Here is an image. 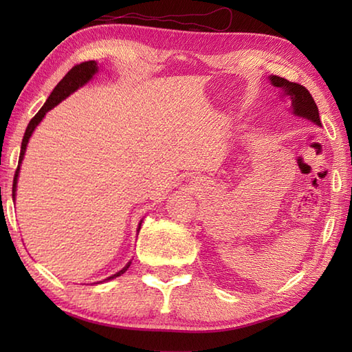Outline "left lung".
Returning a JSON list of instances; mask_svg holds the SVG:
<instances>
[{"label":"left lung","instance_id":"8db88e82","mask_svg":"<svg viewBox=\"0 0 352 352\" xmlns=\"http://www.w3.org/2000/svg\"><path fill=\"white\" fill-rule=\"evenodd\" d=\"M269 81H271L274 87L281 91V98L290 100L292 115L307 119V121H311L313 124L320 126L318 106L307 89L298 83H292V81L281 78L278 76H271Z\"/></svg>","mask_w":352,"mask_h":352}]
</instances>
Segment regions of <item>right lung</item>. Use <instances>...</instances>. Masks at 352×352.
<instances>
[{"mask_svg": "<svg viewBox=\"0 0 352 352\" xmlns=\"http://www.w3.org/2000/svg\"><path fill=\"white\" fill-rule=\"evenodd\" d=\"M98 71H100V66H98V63H96L95 60L85 62V63H80V65H77V66H74V68H72L68 74H66V76H65L60 81H58V85L54 87V91H52L51 95L48 96L47 102L43 104L42 109H41L39 111H37V113L34 115V118H33L32 121H30V124L27 125L24 139H22V144H21V154H19L18 169H16V172H14V178H13V189H12V198H13V199H14V197H16V188H18V177H19L21 163H22V160H24V155H25V151H27L28 140H30V138H32V134H33V131L36 130V126L41 124V121L45 118V115H47L51 109H54V107L57 106V104H60L65 98H68V96H69L71 94L76 92L77 89L83 87L86 83H89V81H91V80L94 78V76H95V74L98 72ZM142 221H144V219H140V222H139L138 233H139V230H140ZM130 265H131V261H129V263H126L119 272L107 276V278L104 280V281L113 280V278H116V276L122 275V274L126 271V269L130 267ZM101 283H102V281H101Z\"/></svg>", "mask_w": 352, "mask_h": 352, "instance_id": "right-lung-1", "label": "right lung"}]
</instances>
